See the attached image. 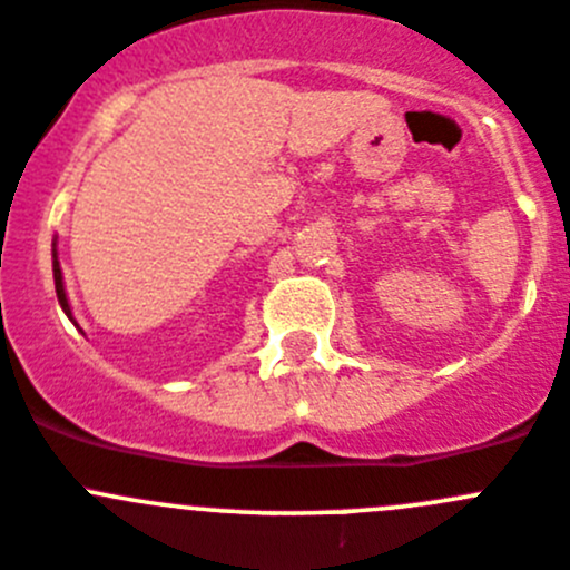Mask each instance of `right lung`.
I'll use <instances>...</instances> for the list:
<instances>
[{"instance_id": "obj_1", "label": "right lung", "mask_w": 570, "mask_h": 570, "mask_svg": "<svg viewBox=\"0 0 570 570\" xmlns=\"http://www.w3.org/2000/svg\"><path fill=\"white\" fill-rule=\"evenodd\" d=\"M52 278H56V295H58V303H61V309L67 312V317L72 321V312H69V301H67V292H63V275H61V267H58V255H56V244H52ZM76 323V321H72Z\"/></svg>"}]
</instances>
